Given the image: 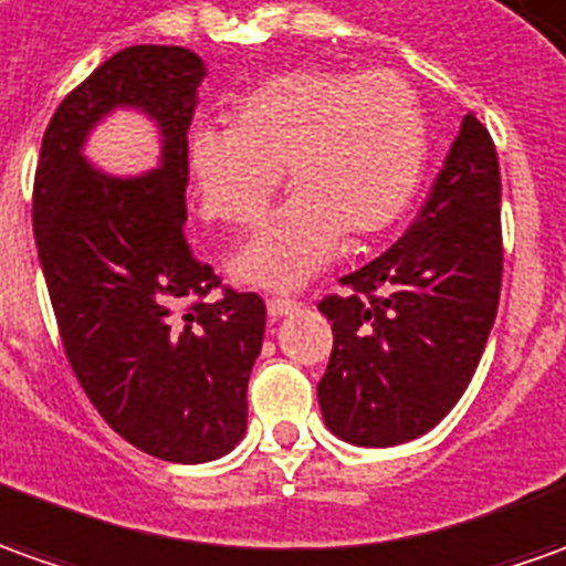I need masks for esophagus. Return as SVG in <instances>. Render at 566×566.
Masks as SVG:
<instances>
[{"mask_svg":"<svg viewBox=\"0 0 566 566\" xmlns=\"http://www.w3.org/2000/svg\"><path fill=\"white\" fill-rule=\"evenodd\" d=\"M295 307H298V302H295V298H283V295H274V298H268V314H271V317H286V314H290V311H295Z\"/></svg>","mask_w":566,"mask_h":566,"instance_id":"34e87169","label":"esophagus"}]
</instances>
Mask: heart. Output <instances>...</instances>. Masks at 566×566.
<instances>
[{
  "label": "heart",
  "instance_id": "b5f03b06",
  "mask_svg": "<svg viewBox=\"0 0 566 566\" xmlns=\"http://www.w3.org/2000/svg\"><path fill=\"white\" fill-rule=\"evenodd\" d=\"M187 175L206 221L249 228L274 200L280 171L292 200L231 259V274L259 290H298L342 240H369L422 185L428 123L403 76L290 70L245 92L231 128L187 135Z\"/></svg>",
  "mask_w": 566,
  "mask_h": 566
}]
</instances>
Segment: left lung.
<instances>
[{"label":"left lung","instance_id":"left-lung-1","mask_svg":"<svg viewBox=\"0 0 566 566\" xmlns=\"http://www.w3.org/2000/svg\"><path fill=\"white\" fill-rule=\"evenodd\" d=\"M499 206L496 147L469 113L409 231L321 302L333 354L317 400L335 438L397 447L465 395L502 290Z\"/></svg>","mask_w":566,"mask_h":566}]
</instances>
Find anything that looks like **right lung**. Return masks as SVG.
<instances>
[{"label": "right lung", "mask_w": 566, "mask_h": 566, "mask_svg": "<svg viewBox=\"0 0 566 566\" xmlns=\"http://www.w3.org/2000/svg\"><path fill=\"white\" fill-rule=\"evenodd\" d=\"M206 76L181 45H132L54 111L39 150L33 233L67 360L119 438L200 465L245 431V385L264 338V302L224 290L185 240L187 128ZM113 109H142L160 132L144 176L95 170L81 147Z\"/></svg>", "instance_id": "1"}]
</instances>
